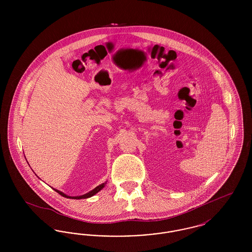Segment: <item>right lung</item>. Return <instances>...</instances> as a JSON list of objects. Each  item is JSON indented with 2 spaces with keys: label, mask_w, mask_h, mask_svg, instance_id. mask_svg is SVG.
Here are the masks:
<instances>
[{
  "label": "right lung",
  "mask_w": 252,
  "mask_h": 252,
  "mask_svg": "<svg viewBox=\"0 0 252 252\" xmlns=\"http://www.w3.org/2000/svg\"><path fill=\"white\" fill-rule=\"evenodd\" d=\"M106 183L107 182H105V183H102V184H100L99 186H97L95 187L93 191H91V192H87V193H85L83 195H79V196H69V195H67V194H65L64 192H60L59 190H56V189H54L56 192H59L60 195H62V196H64V197H67V198H72V199H82V198H89V197H92L93 195H94L95 193L99 192V191H101L104 187H105V185H106Z\"/></svg>",
  "instance_id": "add662e5"
}]
</instances>
